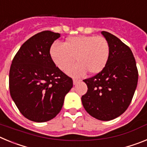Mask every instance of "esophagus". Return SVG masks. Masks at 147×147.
I'll use <instances>...</instances> for the list:
<instances>
[{"mask_svg": "<svg viewBox=\"0 0 147 147\" xmlns=\"http://www.w3.org/2000/svg\"><path fill=\"white\" fill-rule=\"evenodd\" d=\"M80 81H81L80 80H73V83H74V85H76V84H78L79 82H80Z\"/></svg>", "mask_w": 147, "mask_h": 147, "instance_id": "obj_1", "label": "esophagus"}]
</instances>
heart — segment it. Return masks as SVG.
I'll return each instance as SVG.
<instances>
[{
  "label": "heart",
  "mask_w": 147,
  "mask_h": 147,
  "mask_svg": "<svg viewBox=\"0 0 147 147\" xmlns=\"http://www.w3.org/2000/svg\"><path fill=\"white\" fill-rule=\"evenodd\" d=\"M109 42L105 37L93 35H79L71 37L64 44L54 42L49 51L51 59L55 65L65 71L75 62L78 63L67 70V74L75 77L101 72L107 64L110 57Z\"/></svg>",
  "instance_id": "1"
}]
</instances>
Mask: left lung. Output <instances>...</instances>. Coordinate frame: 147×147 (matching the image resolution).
I'll return each mask as SVG.
<instances>
[{
    "mask_svg": "<svg viewBox=\"0 0 147 147\" xmlns=\"http://www.w3.org/2000/svg\"><path fill=\"white\" fill-rule=\"evenodd\" d=\"M102 34L110 45V57L101 72L83 80L88 90L82 96V102L95 119L110 121L129 107L137 87L138 73L130 49L112 34L103 31Z\"/></svg>",
    "mask_w": 147,
    "mask_h": 147,
    "instance_id": "left-lung-1",
    "label": "left lung"
}]
</instances>
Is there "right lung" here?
<instances>
[{"instance_id":"add662e5","label":"right lung","mask_w":147,"mask_h":147,"mask_svg":"<svg viewBox=\"0 0 147 147\" xmlns=\"http://www.w3.org/2000/svg\"><path fill=\"white\" fill-rule=\"evenodd\" d=\"M60 34L43 31L26 40L9 71L10 95L22 115L45 122L60 112L73 80L55 65L49 51Z\"/></svg>"}]
</instances>
